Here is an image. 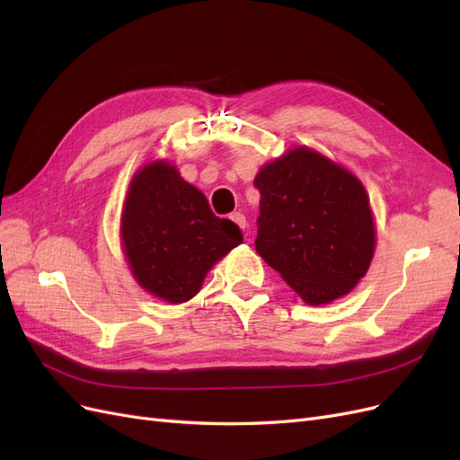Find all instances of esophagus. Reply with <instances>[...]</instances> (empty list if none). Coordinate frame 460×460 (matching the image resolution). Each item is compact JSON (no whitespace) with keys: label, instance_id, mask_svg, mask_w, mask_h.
<instances>
[{"label":"esophagus","instance_id":"obj_1","mask_svg":"<svg viewBox=\"0 0 460 460\" xmlns=\"http://www.w3.org/2000/svg\"><path fill=\"white\" fill-rule=\"evenodd\" d=\"M230 218L235 222V225H238L242 230L247 226V220H245V217H243V213H232L230 215Z\"/></svg>","mask_w":460,"mask_h":460}]
</instances>
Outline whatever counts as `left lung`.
Instances as JSON below:
<instances>
[{
  "mask_svg": "<svg viewBox=\"0 0 460 460\" xmlns=\"http://www.w3.org/2000/svg\"><path fill=\"white\" fill-rule=\"evenodd\" d=\"M255 249L309 305L357 286L374 255V220L358 180L307 147L262 166Z\"/></svg>",
  "mask_w": 460,
  "mask_h": 460,
  "instance_id": "obj_1",
  "label": "left lung"
}]
</instances>
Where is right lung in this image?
Wrapping results in <instances>:
<instances>
[{"instance_id": "obj_1", "label": "right lung", "mask_w": 460, "mask_h": 460, "mask_svg": "<svg viewBox=\"0 0 460 460\" xmlns=\"http://www.w3.org/2000/svg\"><path fill=\"white\" fill-rule=\"evenodd\" d=\"M242 238L240 226L218 218L172 164L149 163L134 176L122 211V243L134 278L153 296L169 303L191 299L213 264Z\"/></svg>"}]
</instances>
